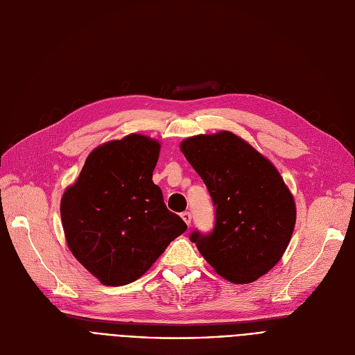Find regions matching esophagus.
Listing matches in <instances>:
<instances>
[{
    "instance_id": "obj_1",
    "label": "esophagus",
    "mask_w": 355,
    "mask_h": 355,
    "mask_svg": "<svg viewBox=\"0 0 355 355\" xmlns=\"http://www.w3.org/2000/svg\"><path fill=\"white\" fill-rule=\"evenodd\" d=\"M181 217H182V220L185 221V225L190 226V223H191V213H190V211H184V213H181Z\"/></svg>"
}]
</instances>
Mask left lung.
I'll use <instances>...</instances> for the list:
<instances>
[{
    "mask_svg": "<svg viewBox=\"0 0 355 355\" xmlns=\"http://www.w3.org/2000/svg\"><path fill=\"white\" fill-rule=\"evenodd\" d=\"M180 148L216 206L213 232L194 230L190 240L227 281H256L281 260L293 233L296 207L284 178L229 130L187 138Z\"/></svg>",
    "mask_w": 355,
    "mask_h": 355,
    "instance_id": "8db88e82",
    "label": "left lung"
}]
</instances>
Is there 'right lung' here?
I'll use <instances>...</instances> for the list:
<instances>
[{"label": "right lung", "instance_id": "right-lung-1", "mask_svg": "<svg viewBox=\"0 0 355 355\" xmlns=\"http://www.w3.org/2000/svg\"><path fill=\"white\" fill-rule=\"evenodd\" d=\"M159 148L139 134L95 148L62 197L67 246L106 286L137 281L187 230L153 181Z\"/></svg>", "mask_w": 355, "mask_h": 355}]
</instances>
